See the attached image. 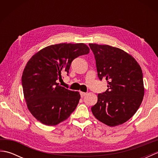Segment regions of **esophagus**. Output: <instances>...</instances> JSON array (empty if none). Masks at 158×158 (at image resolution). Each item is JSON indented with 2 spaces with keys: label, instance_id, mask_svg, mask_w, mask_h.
I'll return each instance as SVG.
<instances>
[{
  "label": "esophagus",
  "instance_id": "obj_1",
  "mask_svg": "<svg viewBox=\"0 0 158 158\" xmlns=\"http://www.w3.org/2000/svg\"><path fill=\"white\" fill-rule=\"evenodd\" d=\"M86 94H86L85 92H80V95H81V96L82 97V98H83V96H85Z\"/></svg>",
  "mask_w": 158,
  "mask_h": 158
}]
</instances>
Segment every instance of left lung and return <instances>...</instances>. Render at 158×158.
I'll use <instances>...</instances> for the list:
<instances>
[{
	"instance_id": "obj_1",
	"label": "left lung",
	"mask_w": 158,
	"mask_h": 158,
	"mask_svg": "<svg viewBox=\"0 0 158 158\" xmlns=\"http://www.w3.org/2000/svg\"><path fill=\"white\" fill-rule=\"evenodd\" d=\"M96 60L98 77L106 79L107 89L98 94L91 110L96 118L109 126L130 119L139 109L144 96L141 68L123 50L107 45L89 43Z\"/></svg>"
}]
</instances>
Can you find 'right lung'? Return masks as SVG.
Here are the masks:
<instances>
[{
  "label": "right lung",
  "instance_id": "1",
  "mask_svg": "<svg viewBox=\"0 0 158 158\" xmlns=\"http://www.w3.org/2000/svg\"><path fill=\"white\" fill-rule=\"evenodd\" d=\"M84 43H60L42 49L26 64L22 77L28 109L40 122L56 126L66 120L78 105L79 92L59 85L62 73L69 74L74 59L88 54Z\"/></svg>",
  "mask_w": 158,
  "mask_h": 158
}]
</instances>
